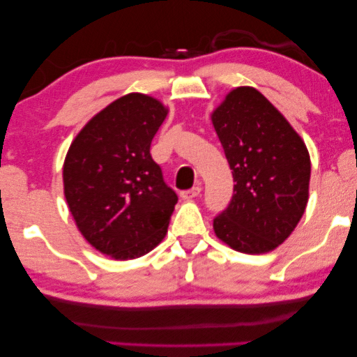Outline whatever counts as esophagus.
<instances>
[{"label": "esophagus", "mask_w": 357, "mask_h": 357, "mask_svg": "<svg viewBox=\"0 0 357 357\" xmlns=\"http://www.w3.org/2000/svg\"><path fill=\"white\" fill-rule=\"evenodd\" d=\"M199 193H202V187L197 185V187H192L190 190H183V192L180 193V197H182L183 199H192L195 197H198Z\"/></svg>", "instance_id": "34e87169"}]
</instances>
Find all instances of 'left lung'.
<instances>
[{"instance_id": "1", "label": "left lung", "mask_w": 357, "mask_h": 357, "mask_svg": "<svg viewBox=\"0 0 357 357\" xmlns=\"http://www.w3.org/2000/svg\"><path fill=\"white\" fill-rule=\"evenodd\" d=\"M213 125L236 182L227 208L214 218V232L237 252H270L305 211L310 158L304 141L253 87L234 89Z\"/></svg>"}]
</instances>
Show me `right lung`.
Listing matches in <instances>:
<instances>
[{
	"mask_svg": "<svg viewBox=\"0 0 357 357\" xmlns=\"http://www.w3.org/2000/svg\"><path fill=\"white\" fill-rule=\"evenodd\" d=\"M165 115L153 97H120L81 130L66 154L63 183L76 226L115 260L144 255L167 232L178 197L149 153Z\"/></svg>",
	"mask_w": 357,
	"mask_h": 357,
	"instance_id": "obj_1",
	"label": "right lung"
}]
</instances>
